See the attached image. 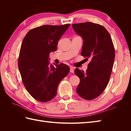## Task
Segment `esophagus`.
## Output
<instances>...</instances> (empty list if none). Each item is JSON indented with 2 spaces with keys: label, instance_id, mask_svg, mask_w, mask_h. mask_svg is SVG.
Listing matches in <instances>:
<instances>
[{
  "label": "esophagus",
  "instance_id": "obj_1",
  "mask_svg": "<svg viewBox=\"0 0 131 131\" xmlns=\"http://www.w3.org/2000/svg\"><path fill=\"white\" fill-rule=\"evenodd\" d=\"M70 72L71 73H74V69L73 67H70Z\"/></svg>",
  "mask_w": 131,
  "mask_h": 131
}]
</instances>
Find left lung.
Listing matches in <instances>:
<instances>
[{
  "instance_id": "1",
  "label": "left lung",
  "mask_w": 131,
  "mask_h": 131,
  "mask_svg": "<svg viewBox=\"0 0 131 131\" xmlns=\"http://www.w3.org/2000/svg\"><path fill=\"white\" fill-rule=\"evenodd\" d=\"M75 32L82 38L81 55L90 58L86 72L78 68L75 73L80 78L78 94L86 100L97 98L108 85L115 59V49L108 31L92 22L73 24Z\"/></svg>"
}]
</instances>
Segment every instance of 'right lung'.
<instances>
[{
    "label": "right lung",
    "mask_w": 131,
    "mask_h": 131,
    "mask_svg": "<svg viewBox=\"0 0 131 131\" xmlns=\"http://www.w3.org/2000/svg\"><path fill=\"white\" fill-rule=\"evenodd\" d=\"M70 24L43 25L29 30L23 39L18 60V69L27 91L35 100L48 102L56 96L57 87L69 72L60 63L50 64L49 54L57 50L59 39Z\"/></svg>",
    "instance_id": "1"
}]
</instances>
